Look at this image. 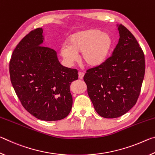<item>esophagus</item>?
I'll return each instance as SVG.
<instances>
[{
  "label": "esophagus",
  "mask_w": 155,
  "mask_h": 155,
  "mask_svg": "<svg viewBox=\"0 0 155 155\" xmlns=\"http://www.w3.org/2000/svg\"><path fill=\"white\" fill-rule=\"evenodd\" d=\"M84 77V73L82 72H78V78H80V79H83Z\"/></svg>",
  "instance_id": "obj_1"
}]
</instances>
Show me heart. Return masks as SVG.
I'll use <instances>...</instances> for the list:
<instances>
[{
	"mask_svg": "<svg viewBox=\"0 0 155 155\" xmlns=\"http://www.w3.org/2000/svg\"><path fill=\"white\" fill-rule=\"evenodd\" d=\"M113 39L108 33L98 28H89L73 33L68 40V46L60 50L61 56L69 64L77 61V53L89 67H96L104 62L111 51Z\"/></svg>",
	"mask_w": 155,
	"mask_h": 155,
	"instance_id": "b5f03b06",
	"label": "heart"
}]
</instances>
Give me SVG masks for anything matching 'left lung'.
<instances>
[{"label": "left lung", "mask_w": 155, "mask_h": 155, "mask_svg": "<svg viewBox=\"0 0 155 155\" xmlns=\"http://www.w3.org/2000/svg\"><path fill=\"white\" fill-rule=\"evenodd\" d=\"M112 55L87 70L83 80L96 111L105 118L127 113L137 103L145 74V57L134 35L124 26Z\"/></svg>", "instance_id": "8db88e82"}]
</instances>
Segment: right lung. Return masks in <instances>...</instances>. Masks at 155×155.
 Returning <instances> with one entry per match:
<instances>
[{
	"mask_svg": "<svg viewBox=\"0 0 155 155\" xmlns=\"http://www.w3.org/2000/svg\"><path fill=\"white\" fill-rule=\"evenodd\" d=\"M42 29L35 28L22 39L9 61L10 79L23 107L38 119L56 121L71 111L70 85L78 70L63 66L56 51L40 46Z\"/></svg>",
	"mask_w": 155,
	"mask_h": 155,
	"instance_id": "1",
	"label": "right lung"
}]
</instances>
